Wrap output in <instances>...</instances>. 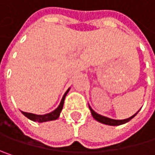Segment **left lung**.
Returning <instances> with one entry per match:
<instances>
[{
	"label": "left lung",
	"instance_id": "left-lung-1",
	"mask_svg": "<svg viewBox=\"0 0 155 155\" xmlns=\"http://www.w3.org/2000/svg\"><path fill=\"white\" fill-rule=\"evenodd\" d=\"M89 108L91 109V112L92 117H93L97 121H99V122H101V123H102V124H105V125H108V126H119V125H123V124H125V123L130 121V120L138 113V111H137L135 115H133L132 117H128V118L121 119V120H117V119H112V118H109V117H104V116H101V115L96 113V112H95L92 108H91L90 106H89Z\"/></svg>",
	"mask_w": 155,
	"mask_h": 155
}]
</instances>
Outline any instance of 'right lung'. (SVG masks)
I'll use <instances>...</instances> for the list:
<instances>
[{"label":"right lung","mask_w":155,"mask_h":155,"mask_svg":"<svg viewBox=\"0 0 155 155\" xmlns=\"http://www.w3.org/2000/svg\"><path fill=\"white\" fill-rule=\"evenodd\" d=\"M70 88L65 91L64 95L63 96L62 98V101L59 104V106L57 107V108H55L54 111L48 113V114H45V115H36V114H32V113H28V112H22V114L27 117L28 119L32 120V121H35V122H47V121H51V120H55L59 117L60 116V113L63 109V107H64V99H65V96L67 95L68 91H69Z\"/></svg>","instance_id":"right-lung-1"}]
</instances>
